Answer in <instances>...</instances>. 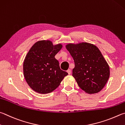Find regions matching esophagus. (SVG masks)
<instances>
[{"label":"esophagus","mask_w":125,"mask_h":125,"mask_svg":"<svg viewBox=\"0 0 125 125\" xmlns=\"http://www.w3.org/2000/svg\"><path fill=\"white\" fill-rule=\"evenodd\" d=\"M67 72L68 73V74L69 75H70V74H71V70H70V69H68L67 71Z\"/></svg>","instance_id":"34e87169"}]
</instances>
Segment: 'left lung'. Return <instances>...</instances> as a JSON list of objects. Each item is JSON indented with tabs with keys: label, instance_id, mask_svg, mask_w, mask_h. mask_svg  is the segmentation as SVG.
<instances>
[{
	"label": "left lung",
	"instance_id": "left-lung-1",
	"mask_svg": "<svg viewBox=\"0 0 125 125\" xmlns=\"http://www.w3.org/2000/svg\"><path fill=\"white\" fill-rule=\"evenodd\" d=\"M65 47L75 63L72 75L86 93L100 92L110 76L109 66L96 45L88 42L68 44Z\"/></svg>",
	"mask_w": 125,
	"mask_h": 125
}]
</instances>
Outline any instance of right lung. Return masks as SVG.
I'll list each match as a JSON object with an SVG mask.
<instances>
[{"label":"right lung","instance_id":"1","mask_svg":"<svg viewBox=\"0 0 125 125\" xmlns=\"http://www.w3.org/2000/svg\"><path fill=\"white\" fill-rule=\"evenodd\" d=\"M62 45H53L50 40L35 42L27 53L23 62V75L30 87L39 94L52 92L68 73L60 69L55 56Z\"/></svg>","mask_w":125,"mask_h":125}]
</instances>
